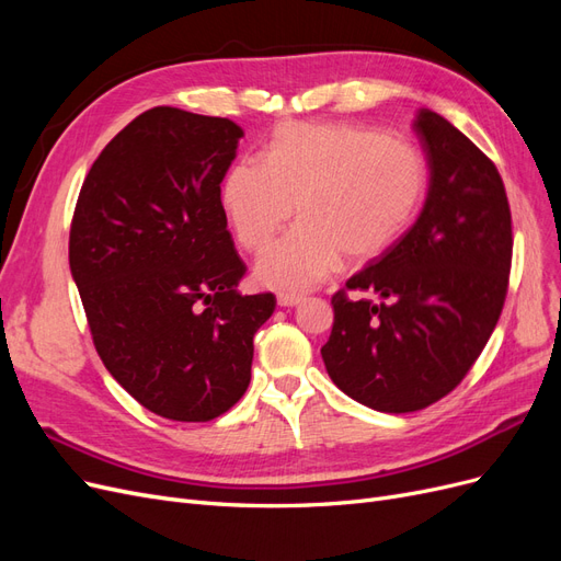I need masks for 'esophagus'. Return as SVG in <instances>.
I'll return each mask as SVG.
<instances>
[{
    "label": "esophagus",
    "mask_w": 561,
    "mask_h": 561,
    "mask_svg": "<svg viewBox=\"0 0 561 561\" xmlns=\"http://www.w3.org/2000/svg\"><path fill=\"white\" fill-rule=\"evenodd\" d=\"M276 301H278V307H283V309H293V307H297V304L304 301V297L295 295V293H280L276 297Z\"/></svg>",
    "instance_id": "esophagus-1"
}]
</instances>
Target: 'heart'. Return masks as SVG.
<instances>
[{"mask_svg": "<svg viewBox=\"0 0 561 561\" xmlns=\"http://www.w3.org/2000/svg\"><path fill=\"white\" fill-rule=\"evenodd\" d=\"M419 151L355 124H280L262 163L236 161L219 201L236 239L262 250L293 217L301 222L268 245L257 278L274 290H309L339 260L367 262L398 241L426 196Z\"/></svg>", "mask_w": 561, "mask_h": 561, "instance_id": "obj_1", "label": "heart"}]
</instances>
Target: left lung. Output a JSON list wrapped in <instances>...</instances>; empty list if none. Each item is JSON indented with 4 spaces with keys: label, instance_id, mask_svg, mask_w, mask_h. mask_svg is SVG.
<instances>
[{
    "label": "left lung",
    "instance_id": "left-lung-1",
    "mask_svg": "<svg viewBox=\"0 0 561 561\" xmlns=\"http://www.w3.org/2000/svg\"><path fill=\"white\" fill-rule=\"evenodd\" d=\"M412 130L428 163L426 203L412 229L346 283L358 297H332L334 325L320 348L336 388L386 414L423 410L468 375L499 322L513 257L496 165L437 112L419 110Z\"/></svg>",
    "mask_w": 561,
    "mask_h": 561
}]
</instances>
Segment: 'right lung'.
I'll use <instances>...</instances> for the list:
<instances>
[{
  "label": "right lung",
  "mask_w": 561,
  "mask_h": 561,
  "mask_svg": "<svg viewBox=\"0 0 561 561\" xmlns=\"http://www.w3.org/2000/svg\"><path fill=\"white\" fill-rule=\"evenodd\" d=\"M241 126L154 107L100 151L70 231V271L110 375L149 412L210 421L250 383L276 297L241 295L245 264L219 201Z\"/></svg>",
  "instance_id": "obj_1"
}]
</instances>
